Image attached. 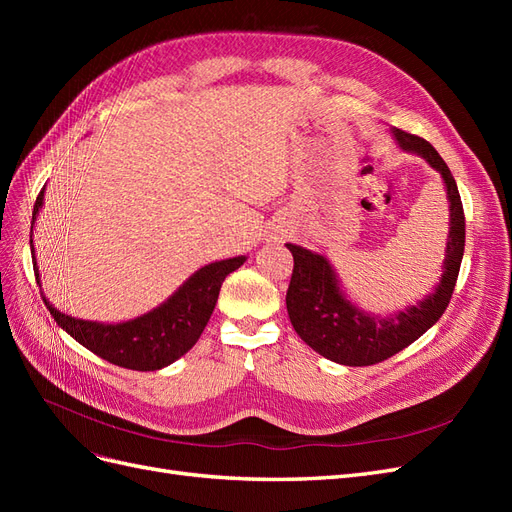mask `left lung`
Wrapping results in <instances>:
<instances>
[{"label":"left lung","instance_id":"left-lung-1","mask_svg":"<svg viewBox=\"0 0 512 512\" xmlns=\"http://www.w3.org/2000/svg\"><path fill=\"white\" fill-rule=\"evenodd\" d=\"M393 134L399 147L425 158L446 183L448 203H451V230L446 241L442 282L436 292L418 305L408 307L406 312L378 320L363 314L344 297L327 258L286 243L294 258L286 292V309L294 331L318 354L350 367L376 365L391 359L440 320L451 303L463 247H466V215H463L455 177L446 162L425 138L404 130H393Z\"/></svg>","mask_w":512,"mask_h":512}]
</instances>
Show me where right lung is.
Returning <instances> with one entry per match:
<instances>
[{
    "instance_id": "obj_1",
    "label": "right lung",
    "mask_w": 512,
    "mask_h": 512,
    "mask_svg": "<svg viewBox=\"0 0 512 512\" xmlns=\"http://www.w3.org/2000/svg\"><path fill=\"white\" fill-rule=\"evenodd\" d=\"M42 198L44 188L36 198L32 220H36L42 207ZM29 245H32V235H29ZM32 260L36 282L40 284L36 254ZM243 262L245 256L211 262V265L196 271L173 297L153 309V312L119 324L72 318L57 312L44 297L42 301L61 329L87 350L102 356L104 361L136 371H156L177 361L198 342L200 333L205 331L213 314L222 282L228 273L237 271Z\"/></svg>"
}]
</instances>
